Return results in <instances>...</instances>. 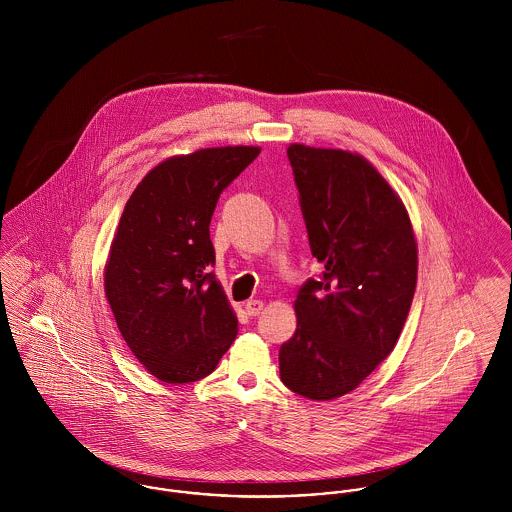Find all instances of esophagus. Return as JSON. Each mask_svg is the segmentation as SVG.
I'll use <instances>...</instances> for the list:
<instances>
[{
	"mask_svg": "<svg viewBox=\"0 0 512 512\" xmlns=\"http://www.w3.org/2000/svg\"><path fill=\"white\" fill-rule=\"evenodd\" d=\"M244 309H246V313H248V315L256 317V315H260V313H262V309H264V301H260V299H248V301H246V305H244Z\"/></svg>",
	"mask_w": 512,
	"mask_h": 512,
	"instance_id": "34e87169",
	"label": "esophagus"
}]
</instances>
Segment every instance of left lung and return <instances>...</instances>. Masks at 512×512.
Returning <instances> with one entry per match:
<instances>
[{"label":"left lung","instance_id":"obj_1","mask_svg":"<svg viewBox=\"0 0 512 512\" xmlns=\"http://www.w3.org/2000/svg\"><path fill=\"white\" fill-rule=\"evenodd\" d=\"M309 248L323 274L293 303L280 378L299 396L355 390L394 349L418 280V244L400 197L363 155L288 147Z\"/></svg>","mask_w":512,"mask_h":512}]
</instances>
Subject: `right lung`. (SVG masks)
Listing matches in <instances>:
<instances>
[{
    "instance_id": "add662e5",
    "label": "right lung",
    "mask_w": 512,
    "mask_h": 512,
    "mask_svg": "<svg viewBox=\"0 0 512 512\" xmlns=\"http://www.w3.org/2000/svg\"><path fill=\"white\" fill-rule=\"evenodd\" d=\"M258 153L226 146L169 157L124 207L104 292L130 351L161 382L205 378L236 339L238 319L211 272L209 224L220 193Z\"/></svg>"
}]
</instances>
